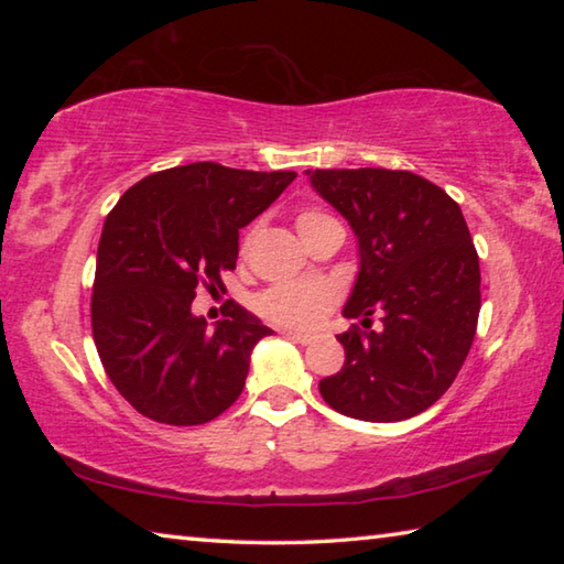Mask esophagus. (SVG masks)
I'll use <instances>...</instances> for the list:
<instances>
[{"label":"esophagus","mask_w":564,"mask_h":564,"mask_svg":"<svg viewBox=\"0 0 564 564\" xmlns=\"http://www.w3.org/2000/svg\"><path fill=\"white\" fill-rule=\"evenodd\" d=\"M285 338H291L295 343H301V346H308V343H313V336L311 333H301V330H283Z\"/></svg>","instance_id":"34e87169"}]
</instances>
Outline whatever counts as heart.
Returning <instances> with one entry per match:
<instances>
[{"label":"heart","instance_id":"heart-1","mask_svg":"<svg viewBox=\"0 0 564 564\" xmlns=\"http://www.w3.org/2000/svg\"><path fill=\"white\" fill-rule=\"evenodd\" d=\"M338 224V218L328 214L326 208L305 206L295 214V228L303 241L316 236L326 226ZM251 241V234L246 236V243ZM338 301V289L326 279H305L291 283H275L271 289L256 295L253 308L265 321L281 323L289 328H313L328 316L333 305Z\"/></svg>","mask_w":564,"mask_h":564}]
</instances>
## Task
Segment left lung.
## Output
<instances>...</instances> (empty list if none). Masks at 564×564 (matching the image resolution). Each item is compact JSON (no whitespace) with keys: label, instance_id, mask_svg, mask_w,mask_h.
<instances>
[{"label":"left lung","instance_id":"left-lung-1","mask_svg":"<svg viewBox=\"0 0 564 564\" xmlns=\"http://www.w3.org/2000/svg\"><path fill=\"white\" fill-rule=\"evenodd\" d=\"M313 188L348 218L360 271L343 308L346 362L318 388L338 413L408 420L441 400L470 352L480 261L460 206L413 171L316 169ZM373 312L384 328L372 330Z\"/></svg>","mask_w":564,"mask_h":564}]
</instances>
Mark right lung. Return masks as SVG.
<instances>
[{
    "instance_id": "obj_1",
    "label": "right lung",
    "mask_w": 564,
    "mask_h": 564,
    "mask_svg": "<svg viewBox=\"0 0 564 564\" xmlns=\"http://www.w3.org/2000/svg\"><path fill=\"white\" fill-rule=\"evenodd\" d=\"M295 171L214 161L156 171L104 221L91 293L101 366L127 403L164 425H204L241 395L251 350L271 328L228 301L216 330L191 313L196 289H224L238 228L263 214Z\"/></svg>"
}]
</instances>
